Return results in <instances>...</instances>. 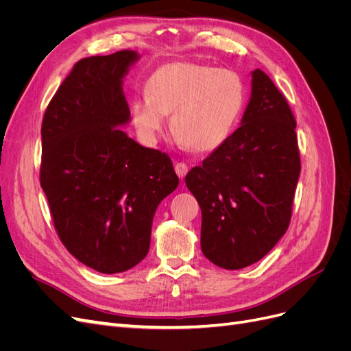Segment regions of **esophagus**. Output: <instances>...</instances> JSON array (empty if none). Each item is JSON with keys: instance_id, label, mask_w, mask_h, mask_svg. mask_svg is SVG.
<instances>
[{"instance_id": "34e87169", "label": "esophagus", "mask_w": 351, "mask_h": 351, "mask_svg": "<svg viewBox=\"0 0 351 351\" xmlns=\"http://www.w3.org/2000/svg\"><path fill=\"white\" fill-rule=\"evenodd\" d=\"M174 169H176V174L183 180V178L186 177L187 171H189V167H187L184 162H177V164L174 165Z\"/></svg>"}]
</instances>
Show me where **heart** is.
<instances>
[{"instance_id": "heart-1", "label": "heart", "mask_w": 351, "mask_h": 351, "mask_svg": "<svg viewBox=\"0 0 351 351\" xmlns=\"http://www.w3.org/2000/svg\"><path fill=\"white\" fill-rule=\"evenodd\" d=\"M246 89L236 71L189 61L168 62L146 82V97L132 102L130 117L141 139L154 145L171 115L180 143L196 152L214 151L224 143L239 120Z\"/></svg>"}]
</instances>
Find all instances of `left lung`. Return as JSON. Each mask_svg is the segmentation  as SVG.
Instances as JSON below:
<instances>
[{
    "mask_svg": "<svg viewBox=\"0 0 351 351\" xmlns=\"http://www.w3.org/2000/svg\"><path fill=\"white\" fill-rule=\"evenodd\" d=\"M250 74L240 127L184 180L202 210V252L231 271L261 261L285 234L300 176L289 104L262 70Z\"/></svg>",
    "mask_w": 351,
    "mask_h": 351,
    "instance_id": "8db88e82",
    "label": "left lung"
}]
</instances>
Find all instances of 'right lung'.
I'll use <instances>...</instances> for the list:
<instances>
[{
  "instance_id": "obj_1",
  "label": "right lung",
  "mask_w": 351,
  "mask_h": 351,
  "mask_svg": "<svg viewBox=\"0 0 351 351\" xmlns=\"http://www.w3.org/2000/svg\"><path fill=\"white\" fill-rule=\"evenodd\" d=\"M136 51L80 60L42 121L40 186L62 244L86 267L117 274L149 252L158 205L178 186L167 154L121 129L130 123L123 83Z\"/></svg>"
}]
</instances>
